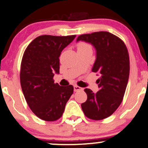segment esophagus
Masks as SVG:
<instances>
[{
    "label": "esophagus",
    "mask_w": 148,
    "mask_h": 148,
    "mask_svg": "<svg viewBox=\"0 0 148 148\" xmlns=\"http://www.w3.org/2000/svg\"><path fill=\"white\" fill-rule=\"evenodd\" d=\"M83 90V88H81V87H79V86H74V92H78V91H80V90Z\"/></svg>",
    "instance_id": "obj_1"
}]
</instances>
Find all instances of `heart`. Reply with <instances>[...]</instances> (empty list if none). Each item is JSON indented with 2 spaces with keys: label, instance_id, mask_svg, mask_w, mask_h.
I'll return each instance as SVG.
<instances>
[{
  "label": "heart",
  "instance_id": "obj_1",
  "mask_svg": "<svg viewBox=\"0 0 148 148\" xmlns=\"http://www.w3.org/2000/svg\"><path fill=\"white\" fill-rule=\"evenodd\" d=\"M77 48H78V50H79V49H88V48L91 49V47L90 46L88 45V44L84 43V42H81V43H79V45H78Z\"/></svg>",
  "mask_w": 148,
  "mask_h": 148
}]
</instances>
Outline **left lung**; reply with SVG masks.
Here are the masks:
<instances>
[{"label": "left lung", "mask_w": 148, "mask_h": 148, "mask_svg": "<svg viewBox=\"0 0 148 148\" xmlns=\"http://www.w3.org/2000/svg\"><path fill=\"white\" fill-rule=\"evenodd\" d=\"M79 41L90 44L95 49L92 72L100 76L97 81L99 91L84 90L88 98L81 108L88 118L103 120L113 114L123 101L130 75L128 51L119 37L106 31L79 35Z\"/></svg>", "instance_id": "1"}]
</instances>
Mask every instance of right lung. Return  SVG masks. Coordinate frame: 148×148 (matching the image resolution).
<instances>
[{"label":"right lung","instance_id":"obj_1","mask_svg":"<svg viewBox=\"0 0 148 148\" xmlns=\"http://www.w3.org/2000/svg\"><path fill=\"white\" fill-rule=\"evenodd\" d=\"M76 35L36 37L25 49L21 61L20 81L23 95L32 111L46 121H55L62 116L74 91L72 85L54 84L59 74L61 52Z\"/></svg>","mask_w":148,"mask_h":148}]
</instances>
